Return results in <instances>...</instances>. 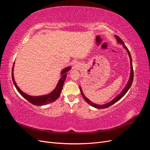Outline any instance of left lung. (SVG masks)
Instances as JSON below:
<instances>
[{"label":"left lung","mask_w":150,"mask_h":150,"mask_svg":"<svg viewBox=\"0 0 150 150\" xmlns=\"http://www.w3.org/2000/svg\"><path fill=\"white\" fill-rule=\"evenodd\" d=\"M115 38L116 39V40L117 43H120V44H121L122 45V47H123L125 49L126 51H127V52H128V55H129V60H130V65H131V72H130V76H129V79L128 80V82L127 83L126 86L125 87V88L123 89V90L122 91L121 93H120L118 95H117V96H116L114 99H112V101H111L110 102H109L106 104H103V105H99V104H96L95 103H93L92 101H91L89 99H88L87 98H86L85 96V95L84 94L83 91H82V89H81V87H79V89H80V91H81V94H82V96L83 97V98L84 99V100L87 102L89 104H90L91 106H92L93 107H94L96 108H98V109H104V108H108L111 106V105H112L113 104H115V103H116L117 101H118L121 98H122V97H123L126 94V93L128 92V91L129 90V89L130 88L131 84H132V83H133V64H132V59H131V54H130V52L129 51L128 49L127 48V47L125 45V43L123 42V41L120 38H119L118 36L117 35H115Z\"/></svg>","instance_id":"left-lung-1"}]
</instances>
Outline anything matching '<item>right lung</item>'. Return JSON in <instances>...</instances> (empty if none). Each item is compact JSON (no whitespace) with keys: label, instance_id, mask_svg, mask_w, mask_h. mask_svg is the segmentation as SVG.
Wrapping results in <instances>:
<instances>
[{"label":"right lung","instance_id":"1","mask_svg":"<svg viewBox=\"0 0 150 150\" xmlns=\"http://www.w3.org/2000/svg\"><path fill=\"white\" fill-rule=\"evenodd\" d=\"M13 67H14V63H13L12 71V79L13 83L14 84L16 88L18 91V92H19L25 99H27L29 102H30V103L35 106L46 105V104H47L49 103H51L54 102V101H56V99L59 97L62 87H63V85H64V83L66 78L67 72L69 71L71 68V66H68L62 70V71L61 72V78H60L59 80L56 87L52 92H51L49 94H47L42 95V96H33L24 93L23 91H22L21 89L17 86L15 81L14 78H13Z\"/></svg>","mask_w":150,"mask_h":150}]
</instances>
